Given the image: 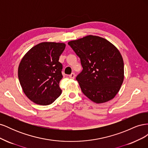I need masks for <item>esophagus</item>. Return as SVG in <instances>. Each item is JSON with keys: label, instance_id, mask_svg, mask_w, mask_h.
I'll list each match as a JSON object with an SVG mask.
<instances>
[{"label": "esophagus", "instance_id": "obj_1", "mask_svg": "<svg viewBox=\"0 0 148 148\" xmlns=\"http://www.w3.org/2000/svg\"><path fill=\"white\" fill-rule=\"evenodd\" d=\"M69 77H70V78H71V79H74V78H75V73H72L71 75H70Z\"/></svg>", "mask_w": 148, "mask_h": 148}]
</instances>
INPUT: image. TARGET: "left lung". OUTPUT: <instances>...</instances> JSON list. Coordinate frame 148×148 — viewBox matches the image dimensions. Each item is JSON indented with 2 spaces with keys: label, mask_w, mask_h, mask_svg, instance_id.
Here are the masks:
<instances>
[{
  "label": "left lung",
  "mask_w": 148,
  "mask_h": 148,
  "mask_svg": "<svg viewBox=\"0 0 148 148\" xmlns=\"http://www.w3.org/2000/svg\"><path fill=\"white\" fill-rule=\"evenodd\" d=\"M83 70L76 79L84 95L96 103L111 100L120 90L124 64L118 49L106 39L89 35L69 42Z\"/></svg>",
  "instance_id": "obj_1"
}]
</instances>
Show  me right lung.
<instances>
[{"label": "right lung", "mask_w": 148, "mask_h": 148, "mask_svg": "<svg viewBox=\"0 0 148 148\" xmlns=\"http://www.w3.org/2000/svg\"><path fill=\"white\" fill-rule=\"evenodd\" d=\"M64 43L41 42L26 53L18 66V79L29 99L42 106L54 102L62 94L59 87L63 78L59 57Z\"/></svg>", "instance_id": "obj_1"}]
</instances>
